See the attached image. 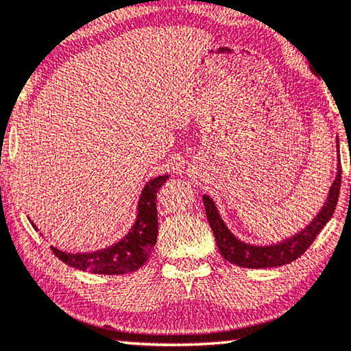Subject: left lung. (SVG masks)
<instances>
[{
    "instance_id": "8db88e82",
    "label": "left lung",
    "mask_w": 351,
    "mask_h": 351,
    "mask_svg": "<svg viewBox=\"0 0 351 351\" xmlns=\"http://www.w3.org/2000/svg\"><path fill=\"white\" fill-rule=\"evenodd\" d=\"M339 147V139H337ZM340 173H342V167H340V156H339V167H337V176H335L332 186L329 189V195L326 199L324 205L316 215V218L308 224L305 230L297 232L295 236L289 237V239L278 242V244L271 245H252L247 242H242L241 239L232 234L228 230V226L219 217L217 205L208 195L204 194V205L205 213H207V219L212 228L215 241H217L219 254L223 255L224 260H228L232 265L242 266V268H276V266H282L287 263H292L298 256L306 252L308 247L313 244L319 231L326 226L330 217L334 215L335 205H337L339 194H340Z\"/></svg>"
}]
</instances>
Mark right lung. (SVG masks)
Here are the masks:
<instances>
[{
	"label": "right lung",
	"mask_w": 351,
	"mask_h": 351,
	"mask_svg": "<svg viewBox=\"0 0 351 351\" xmlns=\"http://www.w3.org/2000/svg\"><path fill=\"white\" fill-rule=\"evenodd\" d=\"M168 175L152 178L144 186L138 200L136 219L128 234L106 249L95 252H78L69 254L56 247H51L53 254L65 265L73 268L88 271L95 274H127L136 271L146 263L152 254L154 245L157 242L158 221H157V191L165 183ZM32 226L38 231L34 221Z\"/></svg>",
	"instance_id": "add662e5"
}]
</instances>
